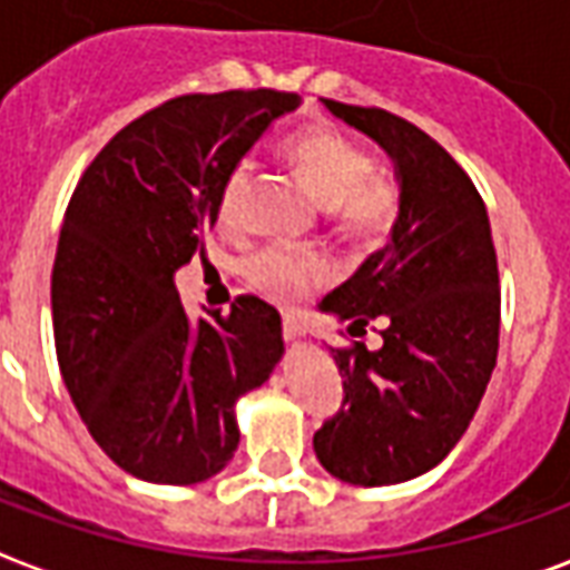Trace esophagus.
Returning <instances> with one entry per match:
<instances>
[{"mask_svg": "<svg viewBox=\"0 0 570 570\" xmlns=\"http://www.w3.org/2000/svg\"><path fill=\"white\" fill-rule=\"evenodd\" d=\"M282 334H285V340H297V336H303V327L297 318H291V315H285L282 318Z\"/></svg>", "mask_w": 570, "mask_h": 570, "instance_id": "34e87169", "label": "esophagus"}]
</instances>
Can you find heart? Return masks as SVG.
I'll list each match as a JSON object with an SVG mask.
<instances>
[{
  "label": "heart",
  "mask_w": 570,
  "mask_h": 570,
  "mask_svg": "<svg viewBox=\"0 0 570 570\" xmlns=\"http://www.w3.org/2000/svg\"><path fill=\"white\" fill-rule=\"evenodd\" d=\"M282 154L303 185L331 206V222L348 239L380 243L404 218V181L394 173L376 169L371 154L340 130L315 127L297 132ZM252 185L255 166L243 157L227 169L218 190V218L227 230H243L248 222ZM245 279L273 303L294 306L331 279V264L315 252L269 245L245 261Z\"/></svg>",
  "instance_id": "obj_1"
}]
</instances>
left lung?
Instances as JSON below:
<instances>
[{"label": "left lung", "instance_id": "left-lung-1", "mask_svg": "<svg viewBox=\"0 0 570 570\" xmlns=\"http://www.w3.org/2000/svg\"><path fill=\"white\" fill-rule=\"evenodd\" d=\"M325 106L392 154L406 206L392 243L322 303L352 334L380 318L382 348H334L343 404L313 446L346 483H404L450 455L495 371V243L480 190L438 139L376 106Z\"/></svg>", "mask_w": 570, "mask_h": 570}]
</instances>
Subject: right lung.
Wrapping results in <instances>:
<instances>
[{
  "instance_id": "add662e5",
  "label": "right lung",
  "mask_w": 570,
  "mask_h": 570,
  "mask_svg": "<svg viewBox=\"0 0 570 570\" xmlns=\"http://www.w3.org/2000/svg\"><path fill=\"white\" fill-rule=\"evenodd\" d=\"M301 102L269 87L166 99L75 185L51 273L57 361L90 438L139 480L222 471L239 443L236 401L282 358L267 301L239 294L230 313L190 322L173 273L203 255L227 169Z\"/></svg>"
}]
</instances>
